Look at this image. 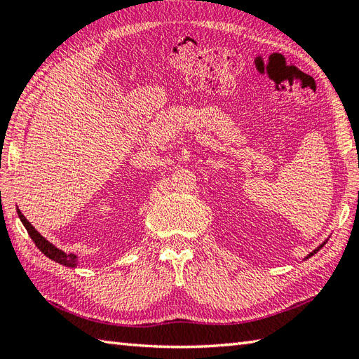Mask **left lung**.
Here are the masks:
<instances>
[{
  "label": "left lung",
  "instance_id": "1",
  "mask_svg": "<svg viewBox=\"0 0 359 359\" xmlns=\"http://www.w3.org/2000/svg\"><path fill=\"white\" fill-rule=\"evenodd\" d=\"M325 243H327V241H324V243H322V244L319 245V248H318V249H314V250L311 252V254H310V255H306V257H305V259H306V258H310V257H313L314 254H318V252H319V250H320L322 248H324V244H325Z\"/></svg>",
  "mask_w": 359,
  "mask_h": 359
}]
</instances>
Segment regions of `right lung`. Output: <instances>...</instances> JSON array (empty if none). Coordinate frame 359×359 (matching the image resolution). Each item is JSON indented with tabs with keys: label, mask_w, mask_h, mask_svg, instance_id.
Masks as SVG:
<instances>
[{
	"label": "right lung",
	"mask_w": 359,
	"mask_h": 359,
	"mask_svg": "<svg viewBox=\"0 0 359 359\" xmlns=\"http://www.w3.org/2000/svg\"><path fill=\"white\" fill-rule=\"evenodd\" d=\"M17 213H18L20 221L23 222V226L27 230V233H29V236L32 238V241L40 249L41 254H45L48 258H51L53 262H55V263H59L62 266H67V268H77V266H79V263H81L79 257H77L76 254H67V252H63L62 249L55 248L53 243H49L45 236H41L39 231L32 227V224L26 219L23 213H21L18 208H17Z\"/></svg>",
	"instance_id": "add662e5"
}]
</instances>
